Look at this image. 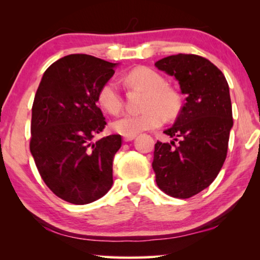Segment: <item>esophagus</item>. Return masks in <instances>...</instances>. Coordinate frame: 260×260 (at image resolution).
I'll return each instance as SVG.
<instances>
[{
	"label": "esophagus",
	"instance_id": "obj_1",
	"mask_svg": "<svg viewBox=\"0 0 260 260\" xmlns=\"http://www.w3.org/2000/svg\"><path fill=\"white\" fill-rule=\"evenodd\" d=\"M136 138V135H129V136H124L125 142H129V141H133Z\"/></svg>",
	"mask_w": 260,
	"mask_h": 260
}]
</instances>
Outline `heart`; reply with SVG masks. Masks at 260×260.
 I'll return each instance as SVG.
<instances>
[{
    "label": "heart",
    "instance_id": "b5f03b06",
    "mask_svg": "<svg viewBox=\"0 0 260 260\" xmlns=\"http://www.w3.org/2000/svg\"><path fill=\"white\" fill-rule=\"evenodd\" d=\"M127 82L131 86L140 87L147 90L144 96V111L128 113L112 121V129L124 136L138 135L144 131L159 127L166 118H174L181 108V96L177 90L166 86V80L161 74L147 67H140L127 74ZM98 102L105 111L117 114L124 107L120 88L113 80L105 82L100 88Z\"/></svg>",
    "mask_w": 260,
    "mask_h": 260
}]
</instances>
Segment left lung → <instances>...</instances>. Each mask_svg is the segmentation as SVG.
<instances>
[{
	"label": "left lung",
	"mask_w": 260,
	"mask_h": 260,
	"mask_svg": "<svg viewBox=\"0 0 260 260\" xmlns=\"http://www.w3.org/2000/svg\"><path fill=\"white\" fill-rule=\"evenodd\" d=\"M155 65L177 79L186 103L174 125L164 131L172 141L155 144L152 169L160 190L189 199L213 182L226 159L233 127L230 87L204 57L172 55Z\"/></svg>",
	"instance_id": "8db88e82"
}]
</instances>
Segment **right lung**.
Returning <instances> with one entry per match:
<instances>
[{
  "mask_svg": "<svg viewBox=\"0 0 260 260\" xmlns=\"http://www.w3.org/2000/svg\"><path fill=\"white\" fill-rule=\"evenodd\" d=\"M116 65L89 55L65 56L46 70L35 94L30 153L48 188L69 203H91L112 187L121 136H94L107 125L96 104L99 90Z\"/></svg>",
  "mask_w": 260,
  "mask_h": 260,
  "instance_id": "1",
  "label": "right lung"
}]
</instances>
